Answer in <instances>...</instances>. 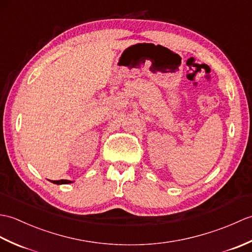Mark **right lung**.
<instances>
[{"label":"right lung","instance_id":"add662e5","mask_svg":"<svg viewBox=\"0 0 252 252\" xmlns=\"http://www.w3.org/2000/svg\"><path fill=\"white\" fill-rule=\"evenodd\" d=\"M53 182L54 184H69V183H72L71 181H68V180H61V181H51Z\"/></svg>","mask_w":252,"mask_h":252}]
</instances>
